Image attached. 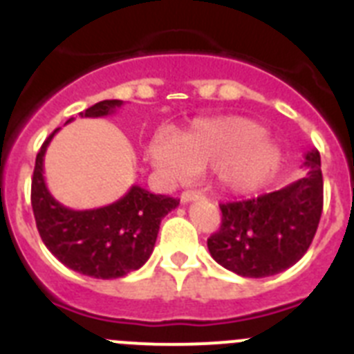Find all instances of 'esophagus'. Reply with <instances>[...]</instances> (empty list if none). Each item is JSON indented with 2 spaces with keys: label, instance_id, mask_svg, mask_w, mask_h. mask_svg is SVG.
<instances>
[{
  "label": "esophagus",
  "instance_id": "34e87169",
  "mask_svg": "<svg viewBox=\"0 0 354 354\" xmlns=\"http://www.w3.org/2000/svg\"><path fill=\"white\" fill-rule=\"evenodd\" d=\"M200 193L198 192H184L183 195H180V202L183 204H189V202H195V200L200 198Z\"/></svg>",
  "mask_w": 354,
  "mask_h": 354
}]
</instances>
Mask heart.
Listing matches in <instances>:
<instances>
[{
	"label": "heart",
	"instance_id": "1",
	"mask_svg": "<svg viewBox=\"0 0 354 354\" xmlns=\"http://www.w3.org/2000/svg\"><path fill=\"white\" fill-rule=\"evenodd\" d=\"M150 162L175 183L212 168L223 193L246 196L259 192L282 167V149L264 134V127L239 115L202 118L177 134L174 143L154 140Z\"/></svg>",
	"mask_w": 354,
	"mask_h": 354
}]
</instances>
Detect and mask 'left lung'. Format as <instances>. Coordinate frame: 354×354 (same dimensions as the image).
Segmentation results:
<instances>
[{
    "label": "left lung",
    "mask_w": 354,
    "mask_h": 354,
    "mask_svg": "<svg viewBox=\"0 0 354 354\" xmlns=\"http://www.w3.org/2000/svg\"><path fill=\"white\" fill-rule=\"evenodd\" d=\"M306 174L259 198L221 204V227L207 239L211 257L239 277L282 273L310 246L323 212L321 156L308 150Z\"/></svg>",
    "instance_id": "left-lung-1"
}]
</instances>
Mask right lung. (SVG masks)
<instances>
[{
  "label": "right lung",
  "mask_w": 354,
  "mask_h": 354,
  "mask_svg": "<svg viewBox=\"0 0 354 354\" xmlns=\"http://www.w3.org/2000/svg\"><path fill=\"white\" fill-rule=\"evenodd\" d=\"M122 104L118 99L101 101L80 115L108 117ZM56 131L40 147L31 179V207L44 245L62 264L86 277L111 280L140 270L152 255L161 220L179 200L154 195L134 184L120 200L104 207H65L49 193L44 179V156Z\"/></svg>",
  "instance_id": "right-lung-1"
}]
</instances>
